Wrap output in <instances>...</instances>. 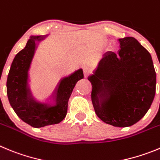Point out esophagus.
<instances>
[{
	"label": "esophagus",
	"instance_id": "34e87169",
	"mask_svg": "<svg viewBox=\"0 0 160 160\" xmlns=\"http://www.w3.org/2000/svg\"><path fill=\"white\" fill-rule=\"evenodd\" d=\"M83 72H84L85 78H87L92 74V69L89 67H85L84 70H83Z\"/></svg>",
	"mask_w": 160,
	"mask_h": 160
}]
</instances>
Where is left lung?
<instances>
[{
  "label": "left lung",
  "mask_w": 160,
  "mask_h": 160,
  "mask_svg": "<svg viewBox=\"0 0 160 160\" xmlns=\"http://www.w3.org/2000/svg\"><path fill=\"white\" fill-rule=\"evenodd\" d=\"M118 41L117 54L105 53L88 79L97 116L106 124L124 128L138 122L150 109L156 74L150 53L137 39Z\"/></svg>",
  "instance_id": "left-lung-1"
}]
</instances>
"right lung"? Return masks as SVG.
<instances>
[{
  "instance_id": "1",
  "label": "right lung",
  "mask_w": 160,
  "mask_h": 160,
  "mask_svg": "<svg viewBox=\"0 0 160 160\" xmlns=\"http://www.w3.org/2000/svg\"><path fill=\"white\" fill-rule=\"evenodd\" d=\"M48 36H30L25 48L13 59L7 78V95L12 108L22 121L34 128L58 124L65 118L69 98L78 81L84 77L80 68L61 79L50 104L49 101L38 102L32 96L29 70L39 43Z\"/></svg>"
}]
</instances>
